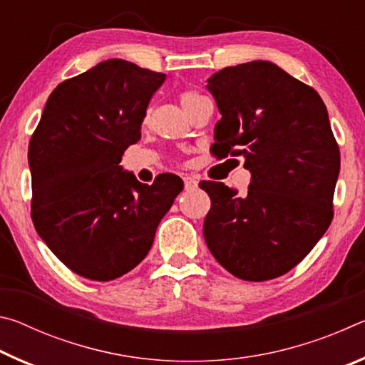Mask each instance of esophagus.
<instances>
[{
    "label": "esophagus",
    "instance_id": "esophagus-1",
    "mask_svg": "<svg viewBox=\"0 0 365 365\" xmlns=\"http://www.w3.org/2000/svg\"><path fill=\"white\" fill-rule=\"evenodd\" d=\"M183 183H185V190H195L197 187V180L193 177H183Z\"/></svg>",
    "mask_w": 365,
    "mask_h": 365
}]
</instances>
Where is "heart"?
Here are the masks:
<instances>
[{
  "mask_svg": "<svg viewBox=\"0 0 365 365\" xmlns=\"http://www.w3.org/2000/svg\"><path fill=\"white\" fill-rule=\"evenodd\" d=\"M197 96H200V95L195 93V91H185V93H182V96H180V103L187 104L190 101H193L195 98H197Z\"/></svg>",
  "mask_w": 365,
  "mask_h": 365,
  "instance_id": "heart-1",
  "label": "heart"
}]
</instances>
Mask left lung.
<instances>
[{
    "label": "left lung",
    "mask_w": 365,
    "mask_h": 365,
    "mask_svg": "<svg viewBox=\"0 0 365 365\" xmlns=\"http://www.w3.org/2000/svg\"><path fill=\"white\" fill-rule=\"evenodd\" d=\"M220 120L212 153L243 156L248 193L201 182L211 197L202 235L212 256L248 282L277 279L304 259L333 219L339 150L322 98L269 61L207 78Z\"/></svg>",
    "instance_id": "obj_1"
}]
</instances>
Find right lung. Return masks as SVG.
<instances>
[{"label": "right lung", "mask_w": 365, "mask_h": 365, "mask_svg": "<svg viewBox=\"0 0 365 365\" xmlns=\"http://www.w3.org/2000/svg\"><path fill=\"white\" fill-rule=\"evenodd\" d=\"M164 80L128 61H103L53 90L30 138L35 230L85 279L109 282L137 267L183 190L174 174L146 185L120 165Z\"/></svg>", "instance_id": "right-lung-1"}]
</instances>
